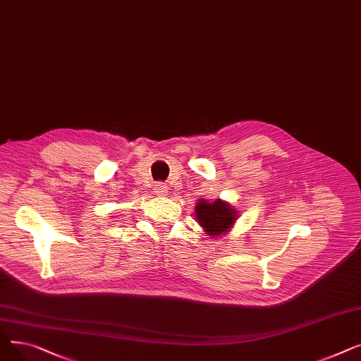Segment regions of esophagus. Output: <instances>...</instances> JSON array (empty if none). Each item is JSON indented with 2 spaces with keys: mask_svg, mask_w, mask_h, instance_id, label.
<instances>
[{
  "mask_svg": "<svg viewBox=\"0 0 361 361\" xmlns=\"http://www.w3.org/2000/svg\"><path fill=\"white\" fill-rule=\"evenodd\" d=\"M154 190H155V195H157V196H161V197H162V196H165L168 188H166L164 184H157Z\"/></svg>",
  "mask_w": 361,
  "mask_h": 361,
  "instance_id": "1",
  "label": "esophagus"
}]
</instances>
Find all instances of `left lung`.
<instances>
[{"mask_svg":"<svg viewBox=\"0 0 361 361\" xmlns=\"http://www.w3.org/2000/svg\"><path fill=\"white\" fill-rule=\"evenodd\" d=\"M195 215L204 233L212 238H218L231 231L238 218V211L222 199H199L195 204Z\"/></svg>","mask_w":361,"mask_h":361,"instance_id":"1","label":"left lung"}]
</instances>
